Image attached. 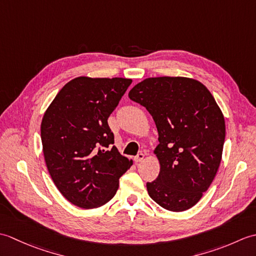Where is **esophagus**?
Segmentation results:
<instances>
[{
    "mask_svg": "<svg viewBox=\"0 0 256 256\" xmlns=\"http://www.w3.org/2000/svg\"><path fill=\"white\" fill-rule=\"evenodd\" d=\"M144 157H145V155H144L143 153H140V154H138L136 156L134 157V162H135V164H138V162H142V160H144Z\"/></svg>",
    "mask_w": 256,
    "mask_h": 256,
    "instance_id": "34e87169",
    "label": "esophagus"
}]
</instances>
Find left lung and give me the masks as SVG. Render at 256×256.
<instances>
[{
	"label": "left lung",
	"mask_w": 256,
	"mask_h": 256,
	"mask_svg": "<svg viewBox=\"0 0 256 256\" xmlns=\"http://www.w3.org/2000/svg\"><path fill=\"white\" fill-rule=\"evenodd\" d=\"M128 96L146 108L158 131L160 170L146 184L150 197L166 210L190 209L220 166L226 122L219 106L206 86L186 77L148 78Z\"/></svg>",
	"instance_id": "obj_1"
}]
</instances>
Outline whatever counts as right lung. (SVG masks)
I'll return each mask as SVG.
<instances>
[{
    "mask_svg": "<svg viewBox=\"0 0 256 256\" xmlns=\"http://www.w3.org/2000/svg\"><path fill=\"white\" fill-rule=\"evenodd\" d=\"M132 84L126 78L78 77L47 108L40 124L47 170L69 202L94 209L116 194L133 160L118 153L108 118Z\"/></svg>",
    "mask_w": 256,
    "mask_h": 256,
    "instance_id": "1",
    "label": "right lung"
}]
</instances>
